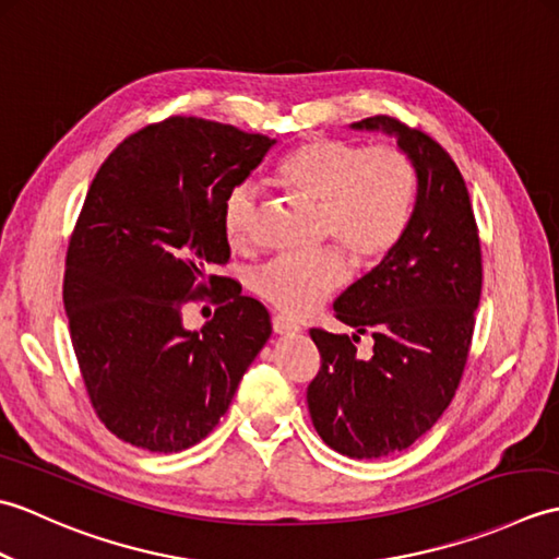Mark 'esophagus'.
Listing matches in <instances>:
<instances>
[{"instance_id": "obj_1", "label": "esophagus", "mask_w": 559, "mask_h": 559, "mask_svg": "<svg viewBox=\"0 0 559 559\" xmlns=\"http://www.w3.org/2000/svg\"><path fill=\"white\" fill-rule=\"evenodd\" d=\"M273 331H276V334H298L300 331V326L295 324V322H290L288 317H273Z\"/></svg>"}]
</instances>
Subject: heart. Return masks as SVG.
Instances as JSON below:
<instances>
[{"mask_svg":"<svg viewBox=\"0 0 559 559\" xmlns=\"http://www.w3.org/2000/svg\"><path fill=\"white\" fill-rule=\"evenodd\" d=\"M273 180L319 206V240L341 245L358 266L377 264L399 245L418 197V168L401 146H367L336 136L305 139L293 146L276 163ZM221 225L230 247L257 245L259 197L252 187L237 185L225 194ZM346 281V257L336 247H324L269 261L254 273L252 288L283 314L300 317Z\"/></svg>","mask_w":559,"mask_h":559,"instance_id":"1","label":"heart"}]
</instances>
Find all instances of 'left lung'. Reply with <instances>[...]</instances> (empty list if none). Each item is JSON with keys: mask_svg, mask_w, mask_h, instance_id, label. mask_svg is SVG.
Returning a JSON list of instances; mask_svg holds the SVG:
<instances>
[{"mask_svg": "<svg viewBox=\"0 0 559 559\" xmlns=\"http://www.w3.org/2000/svg\"><path fill=\"white\" fill-rule=\"evenodd\" d=\"M355 127L384 129L418 168V199L399 245L334 305L338 322L372 334L310 329L322 355L307 386L314 430L338 454L382 459L408 449L439 420L466 370L483 288L478 223L466 182L437 141L394 117Z\"/></svg>", "mask_w": 559, "mask_h": 559, "instance_id": "obj_1", "label": "left lung"}]
</instances>
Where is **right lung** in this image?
<instances>
[{
  "label": "right lung",
  "mask_w": 559,
  "mask_h": 559,
  "mask_svg": "<svg viewBox=\"0 0 559 559\" xmlns=\"http://www.w3.org/2000/svg\"><path fill=\"white\" fill-rule=\"evenodd\" d=\"M273 139L173 115L129 134L93 177L69 237L64 307L93 411L122 442L153 454L201 442L228 411L271 336L264 305L225 266V194ZM219 305L201 332L183 307Z\"/></svg>",
  "instance_id": "1"
}]
</instances>
